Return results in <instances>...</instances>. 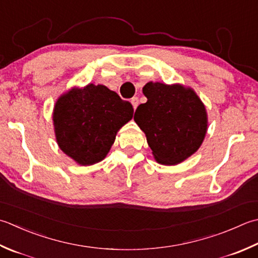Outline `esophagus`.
Here are the masks:
<instances>
[{
  "label": "esophagus",
  "instance_id": "1",
  "mask_svg": "<svg viewBox=\"0 0 258 258\" xmlns=\"http://www.w3.org/2000/svg\"><path fill=\"white\" fill-rule=\"evenodd\" d=\"M131 104H132L133 108L135 110L136 108H138V106H139V98L138 97H133L132 99H131Z\"/></svg>",
  "mask_w": 258,
  "mask_h": 258
}]
</instances>
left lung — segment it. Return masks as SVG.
I'll use <instances>...</instances> for the list:
<instances>
[{
    "instance_id": "left-lung-1",
    "label": "left lung",
    "mask_w": 258,
    "mask_h": 258,
    "mask_svg": "<svg viewBox=\"0 0 258 258\" xmlns=\"http://www.w3.org/2000/svg\"><path fill=\"white\" fill-rule=\"evenodd\" d=\"M148 102L135 110L155 161L175 165L195 154L208 130L205 104L191 87L149 82L143 87Z\"/></svg>"
}]
</instances>
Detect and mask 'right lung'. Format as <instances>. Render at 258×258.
Returning a JSON list of instances; mask_svg holds the SVG:
<instances>
[{"instance_id": "add662e5", "label": "right lung", "mask_w": 258, "mask_h": 258, "mask_svg": "<svg viewBox=\"0 0 258 258\" xmlns=\"http://www.w3.org/2000/svg\"><path fill=\"white\" fill-rule=\"evenodd\" d=\"M131 103L104 85L88 84L62 94L54 104V135L62 152L79 165L103 161L116 134L133 117Z\"/></svg>"}]
</instances>
